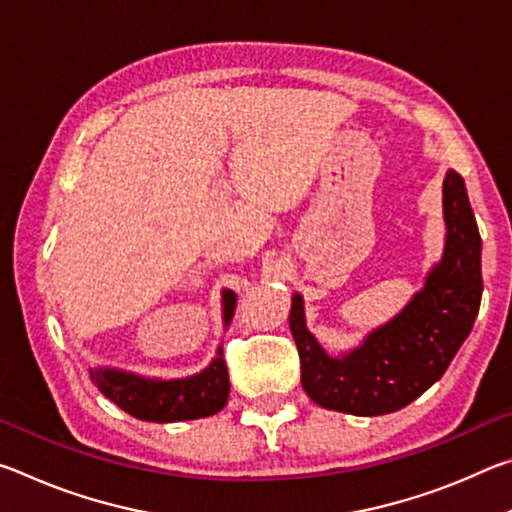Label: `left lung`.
I'll list each match as a JSON object with an SVG mask.
<instances>
[{
  "instance_id": "1",
  "label": "left lung",
  "mask_w": 512,
  "mask_h": 512,
  "mask_svg": "<svg viewBox=\"0 0 512 512\" xmlns=\"http://www.w3.org/2000/svg\"><path fill=\"white\" fill-rule=\"evenodd\" d=\"M443 219V257L429 268L422 289L357 348L329 354L307 329L305 300L293 293L289 329L300 354V381L318 406L363 418L386 415L418 400L445 375L472 332L483 293L481 235L465 180L454 169L443 180Z\"/></svg>"
}]
</instances>
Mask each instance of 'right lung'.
<instances>
[{"label": "right lung", "instance_id": "obj_1", "mask_svg": "<svg viewBox=\"0 0 512 512\" xmlns=\"http://www.w3.org/2000/svg\"><path fill=\"white\" fill-rule=\"evenodd\" d=\"M223 327L232 323L237 307V293L223 289ZM94 386L115 402L121 411L146 422H183L219 413L228 404L230 379L223 361L221 345L207 366L189 377L160 379L144 377L121 368H92Z\"/></svg>", "mask_w": 512, "mask_h": 512}]
</instances>
